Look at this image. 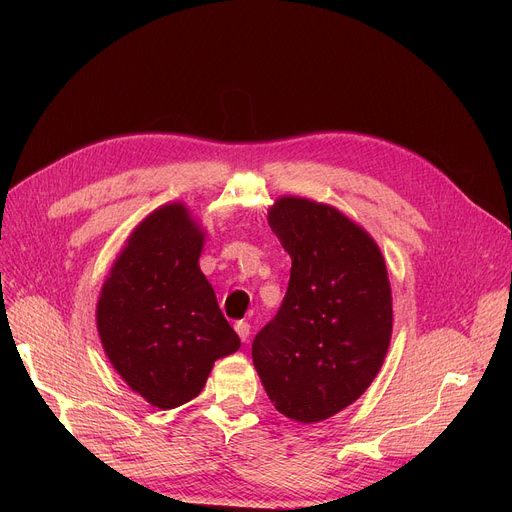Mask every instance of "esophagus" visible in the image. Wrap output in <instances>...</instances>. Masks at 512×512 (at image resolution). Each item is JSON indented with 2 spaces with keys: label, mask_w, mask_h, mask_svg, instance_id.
<instances>
[{
  "label": "esophagus",
  "mask_w": 512,
  "mask_h": 512,
  "mask_svg": "<svg viewBox=\"0 0 512 512\" xmlns=\"http://www.w3.org/2000/svg\"><path fill=\"white\" fill-rule=\"evenodd\" d=\"M234 330H236V334L240 336V340H242V342L249 340V334H251V326L247 324V321H236V324H234Z\"/></svg>",
  "instance_id": "1"
}]
</instances>
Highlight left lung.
Returning <instances> with one entry per match:
<instances>
[{"label": "left lung", "instance_id": "8db88e82", "mask_svg": "<svg viewBox=\"0 0 512 512\" xmlns=\"http://www.w3.org/2000/svg\"><path fill=\"white\" fill-rule=\"evenodd\" d=\"M270 226L292 267L278 313L253 340V363L282 415L324 421L353 405L388 353L386 263L373 238L330 205L284 197Z\"/></svg>", "mask_w": 512, "mask_h": 512}]
</instances>
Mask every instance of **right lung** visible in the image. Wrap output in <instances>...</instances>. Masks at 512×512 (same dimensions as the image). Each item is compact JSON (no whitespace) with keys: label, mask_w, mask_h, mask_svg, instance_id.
<instances>
[{"label":"right lung","mask_w":512,"mask_h":512,"mask_svg":"<svg viewBox=\"0 0 512 512\" xmlns=\"http://www.w3.org/2000/svg\"><path fill=\"white\" fill-rule=\"evenodd\" d=\"M203 232L182 205L153 211L132 232L97 303L105 355L159 409L193 400L213 363L240 348L199 270Z\"/></svg>","instance_id":"1"}]
</instances>
